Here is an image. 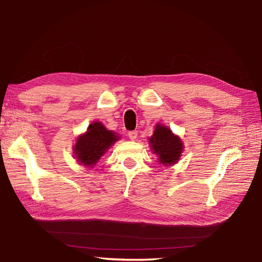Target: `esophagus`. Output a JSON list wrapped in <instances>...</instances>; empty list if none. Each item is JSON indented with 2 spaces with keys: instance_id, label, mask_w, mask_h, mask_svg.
Wrapping results in <instances>:
<instances>
[{
  "instance_id": "obj_1",
  "label": "esophagus",
  "mask_w": 262,
  "mask_h": 262,
  "mask_svg": "<svg viewBox=\"0 0 262 262\" xmlns=\"http://www.w3.org/2000/svg\"><path fill=\"white\" fill-rule=\"evenodd\" d=\"M128 137H129L132 141H135L136 138H137V132H135V130L128 132Z\"/></svg>"
}]
</instances>
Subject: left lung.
<instances>
[{
  "instance_id": "obj_1",
  "label": "left lung",
  "mask_w": 262,
  "mask_h": 262,
  "mask_svg": "<svg viewBox=\"0 0 262 262\" xmlns=\"http://www.w3.org/2000/svg\"><path fill=\"white\" fill-rule=\"evenodd\" d=\"M152 152L158 155L159 163L172 166L180 160L183 152V142L169 127L157 124L153 135L148 138Z\"/></svg>"
}]
</instances>
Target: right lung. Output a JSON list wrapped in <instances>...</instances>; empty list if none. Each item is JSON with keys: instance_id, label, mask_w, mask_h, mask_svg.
Returning <instances> with one entry per match:
<instances>
[{"instance_id": "1", "label": "right lung", "mask_w": 262, "mask_h": 262, "mask_svg": "<svg viewBox=\"0 0 262 262\" xmlns=\"http://www.w3.org/2000/svg\"><path fill=\"white\" fill-rule=\"evenodd\" d=\"M120 140L117 133L109 130L100 121H93L88 129L79 135L73 146L77 163L85 168H94L102 155Z\"/></svg>"}]
</instances>
